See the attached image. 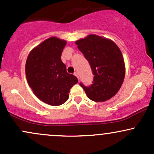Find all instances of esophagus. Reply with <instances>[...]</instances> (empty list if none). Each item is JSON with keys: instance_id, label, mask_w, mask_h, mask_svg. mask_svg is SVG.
<instances>
[{"instance_id": "34e87169", "label": "esophagus", "mask_w": 154, "mask_h": 154, "mask_svg": "<svg viewBox=\"0 0 154 154\" xmlns=\"http://www.w3.org/2000/svg\"><path fill=\"white\" fill-rule=\"evenodd\" d=\"M74 75L76 76V77L79 79V76H78V74H77V72H75V73H74Z\"/></svg>"}]
</instances>
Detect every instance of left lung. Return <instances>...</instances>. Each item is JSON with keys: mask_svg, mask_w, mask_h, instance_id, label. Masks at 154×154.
Returning <instances> with one entry per match:
<instances>
[{"mask_svg": "<svg viewBox=\"0 0 154 154\" xmlns=\"http://www.w3.org/2000/svg\"><path fill=\"white\" fill-rule=\"evenodd\" d=\"M76 44L94 75L93 84L85 86L80 82V86L93 101L110 99L119 91L125 76V62L119 47L112 40L95 35L80 39Z\"/></svg>", "mask_w": 154, "mask_h": 154, "instance_id": "8db88e82", "label": "left lung"}]
</instances>
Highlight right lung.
Segmentation results:
<instances>
[{"label": "right lung", "instance_id": "add662e5", "mask_svg": "<svg viewBox=\"0 0 154 154\" xmlns=\"http://www.w3.org/2000/svg\"><path fill=\"white\" fill-rule=\"evenodd\" d=\"M66 41L50 38L29 53L25 72L28 84L35 95L51 106H60L68 100L69 90L78 79L67 73L61 59Z\"/></svg>", "mask_w": 154, "mask_h": 154}]
</instances>
